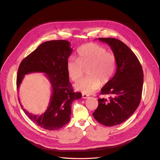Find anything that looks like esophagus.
<instances>
[{
    "mask_svg": "<svg viewBox=\"0 0 160 160\" xmlns=\"http://www.w3.org/2000/svg\"><path fill=\"white\" fill-rule=\"evenodd\" d=\"M82 98H84V99L88 98V95H87V94H82Z\"/></svg>",
    "mask_w": 160,
    "mask_h": 160,
    "instance_id": "obj_1",
    "label": "esophagus"
}]
</instances>
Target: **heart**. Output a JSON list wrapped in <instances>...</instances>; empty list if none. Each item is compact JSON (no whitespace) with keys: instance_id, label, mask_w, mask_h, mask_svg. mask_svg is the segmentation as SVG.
Instances as JSON below:
<instances>
[{"instance_id":"1","label":"heart","mask_w":160,"mask_h":160,"mask_svg":"<svg viewBox=\"0 0 160 160\" xmlns=\"http://www.w3.org/2000/svg\"><path fill=\"white\" fill-rule=\"evenodd\" d=\"M78 58H70L67 62V71L73 81L78 80L88 69V77L77 82L74 88L86 94H91L103 84L108 83L112 78L116 58L112 52L95 43L82 46L78 51Z\"/></svg>"}]
</instances>
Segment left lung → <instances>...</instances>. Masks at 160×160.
Returning a JSON list of instances; mask_svg holds the SVG:
<instances>
[{
  "mask_svg": "<svg viewBox=\"0 0 160 160\" xmlns=\"http://www.w3.org/2000/svg\"><path fill=\"white\" fill-rule=\"evenodd\" d=\"M112 49L116 58V71L111 80L101 89L109 99L98 98V106L92 113L100 123L108 127L119 125L128 119L140 103L143 72L132 50L114 38H98Z\"/></svg>",
  "mask_w": 160,
  "mask_h": 160,
  "instance_id": "obj_1",
  "label": "left lung"
}]
</instances>
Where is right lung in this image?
I'll list each match as a JSON object with an SVG mask.
<instances>
[{"label":"right lung","instance_id":"right-lung-1","mask_svg":"<svg viewBox=\"0 0 160 160\" xmlns=\"http://www.w3.org/2000/svg\"><path fill=\"white\" fill-rule=\"evenodd\" d=\"M72 49L64 40H51L40 44L21 62L19 66L17 88L18 90L24 75L32 72H43L52 88L50 102L46 112L33 114L20 106L28 118L38 126L49 131L60 129L70 120L71 104L81 98V92H74L69 82L67 62Z\"/></svg>","mask_w":160,"mask_h":160}]
</instances>
